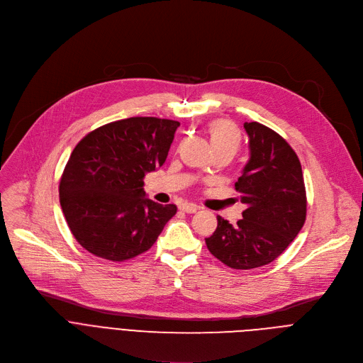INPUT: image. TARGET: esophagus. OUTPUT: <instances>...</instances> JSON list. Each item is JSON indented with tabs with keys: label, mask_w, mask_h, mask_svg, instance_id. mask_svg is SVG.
I'll list each match as a JSON object with an SVG mask.
<instances>
[{
	"label": "esophagus",
	"mask_w": 363,
	"mask_h": 363,
	"mask_svg": "<svg viewBox=\"0 0 363 363\" xmlns=\"http://www.w3.org/2000/svg\"><path fill=\"white\" fill-rule=\"evenodd\" d=\"M200 208L197 206V205H194V203H183V205H180V211H183V212H186V213H194V212H197Z\"/></svg>",
	"instance_id": "obj_1"
}]
</instances>
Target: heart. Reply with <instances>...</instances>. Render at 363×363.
Returning a JSON list of instances; mask_svg holds the SVG:
<instances>
[{"label":"heart","mask_w":363,"mask_h":363,"mask_svg":"<svg viewBox=\"0 0 363 363\" xmlns=\"http://www.w3.org/2000/svg\"><path fill=\"white\" fill-rule=\"evenodd\" d=\"M209 135L213 148L226 147L235 152L240 144L239 131L233 124L228 123V121H215L209 127Z\"/></svg>","instance_id":"1"}]
</instances>
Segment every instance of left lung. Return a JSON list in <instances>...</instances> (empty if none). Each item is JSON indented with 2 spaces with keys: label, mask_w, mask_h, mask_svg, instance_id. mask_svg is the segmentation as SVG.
<instances>
[{
  "label": "left lung",
  "mask_w": 363,
  "mask_h": 363,
  "mask_svg": "<svg viewBox=\"0 0 363 363\" xmlns=\"http://www.w3.org/2000/svg\"><path fill=\"white\" fill-rule=\"evenodd\" d=\"M250 160L235 183L247 205L236 225L218 216L206 238L213 257L233 269L267 265L283 254L301 230L307 199L300 160L290 144L259 123H245Z\"/></svg>",
  "instance_id": "left-lung-1"
}]
</instances>
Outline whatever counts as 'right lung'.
I'll use <instances>...</instances> for the list:
<instances>
[{
	"instance_id": "1",
	"label": "right lung",
	"mask_w": 363,
	"mask_h": 363,
	"mask_svg": "<svg viewBox=\"0 0 363 363\" xmlns=\"http://www.w3.org/2000/svg\"><path fill=\"white\" fill-rule=\"evenodd\" d=\"M180 123L133 116L77 143L63 170L60 206L74 239L95 257L121 262L148 251L176 205L145 197L147 173L164 164Z\"/></svg>"
}]
</instances>
